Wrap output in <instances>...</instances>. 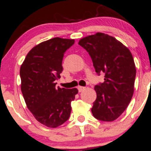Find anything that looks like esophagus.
I'll use <instances>...</instances> for the list:
<instances>
[{
	"label": "esophagus",
	"mask_w": 151,
	"mask_h": 151,
	"mask_svg": "<svg viewBox=\"0 0 151 151\" xmlns=\"http://www.w3.org/2000/svg\"><path fill=\"white\" fill-rule=\"evenodd\" d=\"M78 90H79V92H83L84 90H85V87L78 86Z\"/></svg>",
	"instance_id": "obj_1"
}]
</instances>
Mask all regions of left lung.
Here are the masks:
<instances>
[{
	"label": "left lung",
	"instance_id": "8db88e82",
	"mask_svg": "<svg viewBox=\"0 0 151 151\" xmlns=\"http://www.w3.org/2000/svg\"><path fill=\"white\" fill-rule=\"evenodd\" d=\"M78 44L89 53L96 72L104 73V83L94 88L93 115L102 121H115L134 94L136 67L132 52L115 37L99 32L85 36Z\"/></svg>",
	"mask_w": 151,
	"mask_h": 151
}]
</instances>
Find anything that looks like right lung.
I'll return each instance as SVG.
<instances>
[{"label":"right lung","instance_id":"obj_1","mask_svg":"<svg viewBox=\"0 0 151 151\" xmlns=\"http://www.w3.org/2000/svg\"><path fill=\"white\" fill-rule=\"evenodd\" d=\"M74 39L55 37L39 44L27 54L20 66L21 91L34 118L49 128L64 123L71 114L77 88H56L63 71L64 52Z\"/></svg>","mask_w":151,"mask_h":151}]
</instances>
